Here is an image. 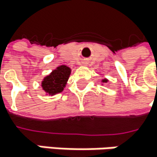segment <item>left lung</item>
<instances>
[{"label": "left lung", "mask_w": 157, "mask_h": 157, "mask_svg": "<svg viewBox=\"0 0 157 157\" xmlns=\"http://www.w3.org/2000/svg\"><path fill=\"white\" fill-rule=\"evenodd\" d=\"M101 82H102V83H107V82H108V80L106 79V78H104V79H102V80H101Z\"/></svg>", "instance_id": "8db88e82"}]
</instances>
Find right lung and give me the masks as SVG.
Segmentation results:
<instances>
[{
  "mask_svg": "<svg viewBox=\"0 0 157 157\" xmlns=\"http://www.w3.org/2000/svg\"><path fill=\"white\" fill-rule=\"evenodd\" d=\"M71 71V68L66 65H61L54 70L49 75L45 76L41 86L46 95L54 96L62 92L67 85Z\"/></svg>",
  "mask_w": 157,
  "mask_h": 157,
  "instance_id": "1",
  "label": "right lung"
}]
</instances>
